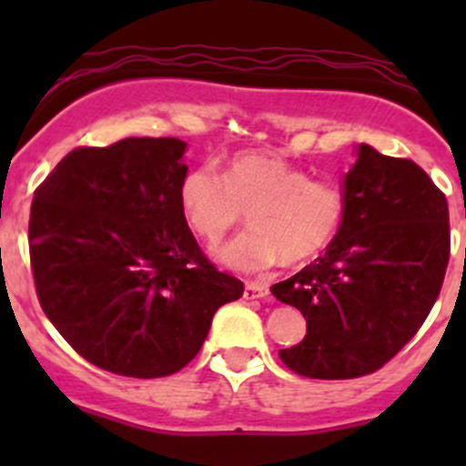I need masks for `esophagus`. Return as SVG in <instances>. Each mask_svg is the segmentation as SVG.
<instances>
[{
    "label": "esophagus",
    "mask_w": 466,
    "mask_h": 466,
    "mask_svg": "<svg viewBox=\"0 0 466 466\" xmlns=\"http://www.w3.org/2000/svg\"><path fill=\"white\" fill-rule=\"evenodd\" d=\"M268 295H270L268 286L257 284V281H248L243 298H246V299H263V298H268Z\"/></svg>",
    "instance_id": "1"
}]
</instances>
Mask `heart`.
<instances>
[{"instance_id":"1","label":"heart","mask_w":466,"mask_h":466,"mask_svg":"<svg viewBox=\"0 0 466 466\" xmlns=\"http://www.w3.org/2000/svg\"><path fill=\"white\" fill-rule=\"evenodd\" d=\"M180 207L209 246L241 228L250 214L255 229L216 255L234 270L261 272L281 259H316L340 229L345 196L338 185L313 180L281 155L243 150L228 159L223 176L209 164L191 168L180 182Z\"/></svg>"}]
</instances>
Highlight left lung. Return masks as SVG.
<instances>
[{"label": "left lung", "instance_id": "left-lung-1", "mask_svg": "<svg viewBox=\"0 0 466 466\" xmlns=\"http://www.w3.org/2000/svg\"><path fill=\"white\" fill-rule=\"evenodd\" d=\"M449 255V205L429 173L360 144L327 252L270 286L307 320L304 340L279 359L309 379L377 372L429 318Z\"/></svg>", "mask_w": 466, "mask_h": 466}]
</instances>
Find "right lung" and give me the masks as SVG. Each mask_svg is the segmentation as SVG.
<instances>
[{"mask_svg": "<svg viewBox=\"0 0 466 466\" xmlns=\"http://www.w3.org/2000/svg\"><path fill=\"white\" fill-rule=\"evenodd\" d=\"M187 144L78 146L35 189L29 255L40 307L76 354L135 379L194 359L243 281L220 272L180 207Z\"/></svg>", "mask_w": 466, "mask_h": 466, "instance_id": "add662e5", "label": "right lung"}]
</instances>
